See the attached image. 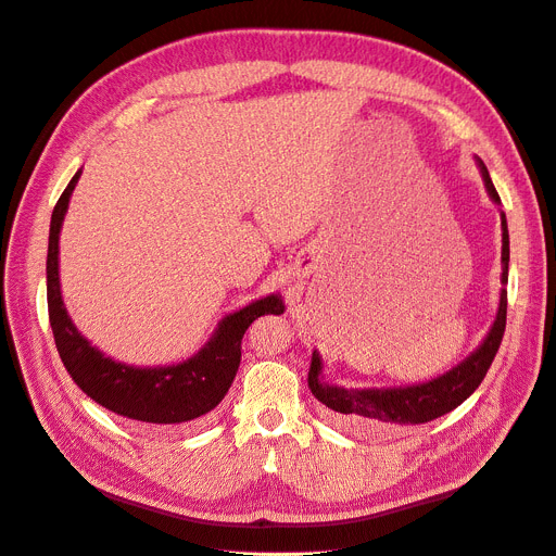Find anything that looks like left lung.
I'll return each mask as SVG.
<instances>
[{
	"label": "left lung",
	"instance_id": "8db88e82",
	"mask_svg": "<svg viewBox=\"0 0 556 556\" xmlns=\"http://www.w3.org/2000/svg\"><path fill=\"white\" fill-rule=\"evenodd\" d=\"M480 162L484 187L493 202L501 204V195L495 191L486 166ZM503 216V283H507L509 275V231H507V218ZM507 325V290L503 288L501 293V306L498 315L491 331L486 333L484 342L476 349V352L462 361L457 367L446 371L440 378H432L428 383L410 386V388H390V390H342L336 386H327L319 381L323 374V361L313 352L311 369H308V388L313 396L325 403L331 410L344 415L361 430L381 432L390 430L394 426H407V424H426L437 417H442L469 399L478 386L484 381V376L501 349L503 336Z\"/></svg>",
	"mask_w": 556,
	"mask_h": 556
}]
</instances>
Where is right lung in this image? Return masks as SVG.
Masks as SVG:
<instances>
[{"instance_id": "add662e5", "label": "right lung", "mask_w": 556, "mask_h": 556, "mask_svg": "<svg viewBox=\"0 0 556 556\" xmlns=\"http://www.w3.org/2000/svg\"><path fill=\"white\" fill-rule=\"evenodd\" d=\"M80 178L74 175L58 198L47 252V304L53 340L74 383L108 410L146 424H185L212 413L227 394L241 363V340L261 315L283 313L279 295H268L223 317L212 340L200 352L170 367H132L103 356L87 342L65 311L58 277V233L67 212L72 191Z\"/></svg>"}]
</instances>
